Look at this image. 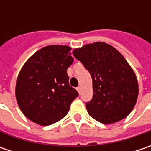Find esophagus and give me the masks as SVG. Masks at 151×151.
Instances as JSON below:
<instances>
[{
    "instance_id": "1",
    "label": "esophagus",
    "mask_w": 151,
    "mask_h": 151,
    "mask_svg": "<svg viewBox=\"0 0 151 151\" xmlns=\"http://www.w3.org/2000/svg\"><path fill=\"white\" fill-rule=\"evenodd\" d=\"M76 90H77V91L79 92V94H81V86H78V87L76 88Z\"/></svg>"
}]
</instances>
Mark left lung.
Wrapping results in <instances>:
<instances>
[{"mask_svg": "<svg viewBox=\"0 0 151 151\" xmlns=\"http://www.w3.org/2000/svg\"><path fill=\"white\" fill-rule=\"evenodd\" d=\"M92 79L93 96L86 103L91 118L104 124L125 119L135 106L139 86L124 57L110 44L96 42L73 50Z\"/></svg>", "mask_w": 151, "mask_h": 151, "instance_id": "obj_1", "label": "left lung"}]
</instances>
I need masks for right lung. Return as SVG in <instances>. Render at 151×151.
<instances>
[{"label":"right lung","instance_id":"obj_1","mask_svg":"<svg viewBox=\"0 0 151 151\" xmlns=\"http://www.w3.org/2000/svg\"><path fill=\"white\" fill-rule=\"evenodd\" d=\"M70 48L50 45L32 55L21 69L16 98L21 111L39 125L55 124L65 117L77 96L69 84L67 69L73 63Z\"/></svg>","mask_w":151,"mask_h":151}]
</instances>
